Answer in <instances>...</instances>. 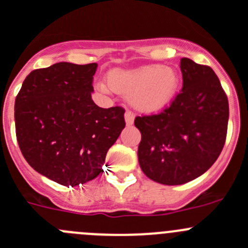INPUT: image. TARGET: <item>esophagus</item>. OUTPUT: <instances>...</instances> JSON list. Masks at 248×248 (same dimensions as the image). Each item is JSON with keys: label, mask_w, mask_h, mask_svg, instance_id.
Returning a JSON list of instances; mask_svg holds the SVG:
<instances>
[{"label": "esophagus", "mask_w": 248, "mask_h": 248, "mask_svg": "<svg viewBox=\"0 0 248 248\" xmlns=\"http://www.w3.org/2000/svg\"><path fill=\"white\" fill-rule=\"evenodd\" d=\"M124 121H126V124H128V126H131V124H133V121H135V115H133L132 111H126V112H124Z\"/></svg>", "instance_id": "34e87169"}]
</instances>
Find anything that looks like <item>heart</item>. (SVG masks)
<instances>
[{"label": "heart", "instance_id": "heart-1", "mask_svg": "<svg viewBox=\"0 0 248 248\" xmlns=\"http://www.w3.org/2000/svg\"><path fill=\"white\" fill-rule=\"evenodd\" d=\"M108 83H99L103 92L128 95V103L140 112L150 113L165 108L176 94L179 76L171 67L148 64L137 68H115L108 73Z\"/></svg>", "mask_w": 248, "mask_h": 248}]
</instances>
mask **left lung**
Listing matches in <instances>:
<instances>
[{
  "instance_id": "left-lung-1",
  "label": "left lung",
  "mask_w": 248,
  "mask_h": 248,
  "mask_svg": "<svg viewBox=\"0 0 248 248\" xmlns=\"http://www.w3.org/2000/svg\"><path fill=\"white\" fill-rule=\"evenodd\" d=\"M182 89L169 108L137 116L140 169L153 181L182 185L203 175L220 155L226 140L229 101L210 67L181 59Z\"/></svg>"
}]
</instances>
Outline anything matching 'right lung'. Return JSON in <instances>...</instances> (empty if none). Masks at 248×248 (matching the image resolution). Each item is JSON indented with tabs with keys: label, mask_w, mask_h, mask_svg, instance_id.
<instances>
[{
	"label": "right lung",
	"mask_w": 248,
	"mask_h": 248,
	"mask_svg": "<svg viewBox=\"0 0 248 248\" xmlns=\"http://www.w3.org/2000/svg\"><path fill=\"white\" fill-rule=\"evenodd\" d=\"M96 67L59 62L34 69L16 98V135L23 156L63 186L95 179L126 126L124 108H103L93 101Z\"/></svg>",
	"instance_id": "right-lung-1"
}]
</instances>
